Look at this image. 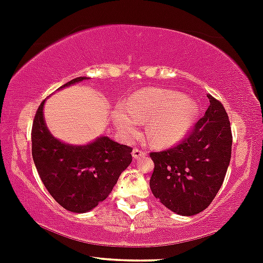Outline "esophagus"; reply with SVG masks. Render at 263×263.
Listing matches in <instances>:
<instances>
[{
  "instance_id": "1",
  "label": "esophagus",
  "mask_w": 263,
  "mask_h": 263,
  "mask_svg": "<svg viewBox=\"0 0 263 263\" xmlns=\"http://www.w3.org/2000/svg\"><path fill=\"white\" fill-rule=\"evenodd\" d=\"M132 156H134V158H140V157H143V156H146V151H143V149H140V148H134L132 149Z\"/></svg>"
}]
</instances>
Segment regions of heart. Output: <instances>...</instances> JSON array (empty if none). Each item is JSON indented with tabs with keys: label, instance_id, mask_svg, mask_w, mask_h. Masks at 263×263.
<instances>
[{
	"label": "heart",
	"instance_id": "b5f03b06",
	"mask_svg": "<svg viewBox=\"0 0 263 263\" xmlns=\"http://www.w3.org/2000/svg\"><path fill=\"white\" fill-rule=\"evenodd\" d=\"M197 105L175 91L141 89L114 109V121L125 140L137 134L138 122H146L145 134L157 147L180 141L195 121Z\"/></svg>",
	"mask_w": 263,
	"mask_h": 263
}]
</instances>
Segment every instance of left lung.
<instances>
[{"mask_svg":"<svg viewBox=\"0 0 263 263\" xmlns=\"http://www.w3.org/2000/svg\"><path fill=\"white\" fill-rule=\"evenodd\" d=\"M210 106L178 145L151 152L149 187L168 210L197 215L211 204L223 183L232 151V132L223 105L209 95Z\"/></svg>","mask_w":263,"mask_h":263,"instance_id":"obj_1","label":"left lung"}]
</instances>
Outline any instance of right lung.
<instances>
[{"label": "right lung", "instance_id": "1", "mask_svg": "<svg viewBox=\"0 0 263 263\" xmlns=\"http://www.w3.org/2000/svg\"><path fill=\"white\" fill-rule=\"evenodd\" d=\"M82 80L87 77H77L62 87ZM43 103L37 108L31 132L34 166L57 203L71 212H87L108 197L131 163L132 148L105 136L86 146L61 142L46 127Z\"/></svg>", "mask_w": 263, "mask_h": 263}]
</instances>
